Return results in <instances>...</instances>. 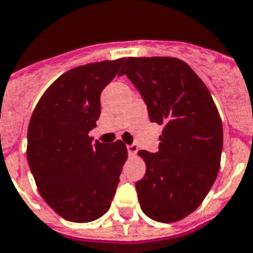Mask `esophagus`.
<instances>
[{"label": "esophagus", "instance_id": "34e87169", "mask_svg": "<svg viewBox=\"0 0 253 253\" xmlns=\"http://www.w3.org/2000/svg\"><path fill=\"white\" fill-rule=\"evenodd\" d=\"M126 150H128L129 155H134L137 153V150H138V146L134 145V143H132V145H126Z\"/></svg>", "mask_w": 253, "mask_h": 253}]
</instances>
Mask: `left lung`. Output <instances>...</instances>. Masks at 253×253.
<instances>
[{
	"mask_svg": "<svg viewBox=\"0 0 253 253\" xmlns=\"http://www.w3.org/2000/svg\"><path fill=\"white\" fill-rule=\"evenodd\" d=\"M142 96L151 123L163 126L159 150L139 151L146 163L136 183L139 207L154 221L183 219L200 207L218 175L222 121L209 90L175 57H129L120 72Z\"/></svg>",
	"mask_w": 253,
	"mask_h": 253,
	"instance_id": "obj_1",
	"label": "left lung"
}]
</instances>
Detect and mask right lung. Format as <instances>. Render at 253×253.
<instances>
[{"label":"right lung","mask_w":253,"mask_h":253,"mask_svg":"<svg viewBox=\"0 0 253 253\" xmlns=\"http://www.w3.org/2000/svg\"><path fill=\"white\" fill-rule=\"evenodd\" d=\"M125 58L77 66L44 92L27 132V161L40 195L68 221L86 223L108 211L126 147L92 141L100 94Z\"/></svg>","instance_id":"add662e5"}]
</instances>
